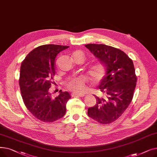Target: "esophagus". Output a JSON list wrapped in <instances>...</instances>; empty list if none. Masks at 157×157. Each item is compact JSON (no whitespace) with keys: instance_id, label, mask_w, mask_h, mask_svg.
<instances>
[{"instance_id":"1","label":"esophagus","mask_w":157,"mask_h":157,"mask_svg":"<svg viewBox=\"0 0 157 157\" xmlns=\"http://www.w3.org/2000/svg\"><path fill=\"white\" fill-rule=\"evenodd\" d=\"M72 97H83L85 96V94H77V93H72Z\"/></svg>"}]
</instances>
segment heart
Masks as SVG:
<instances>
[{"mask_svg": "<svg viewBox=\"0 0 157 157\" xmlns=\"http://www.w3.org/2000/svg\"><path fill=\"white\" fill-rule=\"evenodd\" d=\"M74 56L81 58L84 60V55L81 52H76L74 53ZM106 73L105 65L102 63H97L90 67L88 74L90 76L94 81H99L101 80ZM86 78L85 76H79L70 79L67 84L69 89L75 93H82L85 91Z\"/></svg>", "mask_w": 157, "mask_h": 157, "instance_id": "obj_1", "label": "heart"}]
</instances>
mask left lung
<instances>
[{"instance_id":"1","label":"left lung","mask_w":157,"mask_h":157,"mask_svg":"<svg viewBox=\"0 0 157 157\" xmlns=\"http://www.w3.org/2000/svg\"><path fill=\"white\" fill-rule=\"evenodd\" d=\"M85 46L106 67L98 85L103 95L95 96L96 104L88 109V115L102 124H109L121 117L132 100L137 82L133 61L116 48L96 44Z\"/></svg>"}]
</instances>
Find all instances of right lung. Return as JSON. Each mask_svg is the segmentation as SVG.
Masks as SVG:
<instances>
[{"instance_id":"obj_1","label":"right lung","mask_w":157,"mask_h":157,"mask_svg":"<svg viewBox=\"0 0 157 157\" xmlns=\"http://www.w3.org/2000/svg\"><path fill=\"white\" fill-rule=\"evenodd\" d=\"M68 46L45 44L31 51L21 63L19 85L23 102L28 110L43 122H53L62 118L66 104L71 98L68 92H62L53 98L50 92L55 74L56 55Z\"/></svg>"}]
</instances>
